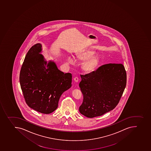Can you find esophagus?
Segmentation results:
<instances>
[{
  "mask_svg": "<svg viewBox=\"0 0 151 151\" xmlns=\"http://www.w3.org/2000/svg\"><path fill=\"white\" fill-rule=\"evenodd\" d=\"M73 80H74V81L76 82H78V77H76V78H74Z\"/></svg>",
  "mask_w": 151,
  "mask_h": 151,
  "instance_id": "1",
  "label": "esophagus"
}]
</instances>
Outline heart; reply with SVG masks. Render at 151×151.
Here are the masks:
<instances>
[{"mask_svg": "<svg viewBox=\"0 0 151 151\" xmlns=\"http://www.w3.org/2000/svg\"><path fill=\"white\" fill-rule=\"evenodd\" d=\"M95 51L93 49H86L79 52L76 55V58L80 61H83L81 68L86 73L93 72L97 67L100 63V58L98 56L94 55ZM68 64L73 65L76 62L73 56H68L67 58Z\"/></svg>", "mask_w": 151, "mask_h": 151, "instance_id": "1", "label": "heart"}]
</instances>
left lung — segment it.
Masks as SVG:
<instances>
[{"label":"left lung","instance_id":"obj_1","mask_svg":"<svg viewBox=\"0 0 151 151\" xmlns=\"http://www.w3.org/2000/svg\"><path fill=\"white\" fill-rule=\"evenodd\" d=\"M79 83L83 95L79 108L88 118L102 115L113 110L119 102L127 85V73L122 64L109 63L95 71L81 75Z\"/></svg>","mask_w":151,"mask_h":151}]
</instances>
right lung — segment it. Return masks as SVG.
<instances>
[{
	"label": "right lung",
	"instance_id": "obj_1",
	"mask_svg": "<svg viewBox=\"0 0 151 151\" xmlns=\"http://www.w3.org/2000/svg\"><path fill=\"white\" fill-rule=\"evenodd\" d=\"M42 45H33L26 55L19 81L26 103L44 114H50L58 106L62 94L72 86L71 73L58 69L56 63L46 61L41 53Z\"/></svg>",
	"mask_w": 151,
	"mask_h": 151
}]
</instances>
